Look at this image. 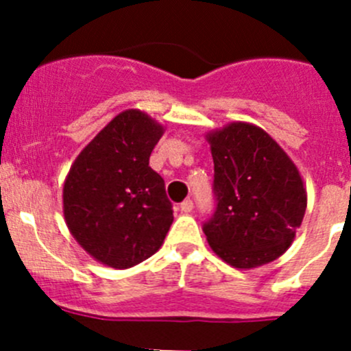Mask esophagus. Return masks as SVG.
Masks as SVG:
<instances>
[{
	"instance_id": "34e87169",
	"label": "esophagus",
	"mask_w": 351,
	"mask_h": 351,
	"mask_svg": "<svg viewBox=\"0 0 351 351\" xmlns=\"http://www.w3.org/2000/svg\"><path fill=\"white\" fill-rule=\"evenodd\" d=\"M180 210L183 212V214H190V212L193 210V202L192 200H185L180 204Z\"/></svg>"
}]
</instances>
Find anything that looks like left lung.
Segmentation results:
<instances>
[{"label": "left lung", "mask_w": 351, "mask_h": 351, "mask_svg": "<svg viewBox=\"0 0 351 351\" xmlns=\"http://www.w3.org/2000/svg\"><path fill=\"white\" fill-rule=\"evenodd\" d=\"M214 159L217 208L204 226L212 251L231 267L251 270L277 260L295 239L307 192L295 162L250 122L205 134Z\"/></svg>", "instance_id": "8db88e82"}]
</instances>
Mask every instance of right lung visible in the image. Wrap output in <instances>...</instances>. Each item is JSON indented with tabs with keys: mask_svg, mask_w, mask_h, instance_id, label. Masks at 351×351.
Listing matches in <instances>:
<instances>
[{
	"mask_svg": "<svg viewBox=\"0 0 351 351\" xmlns=\"http://www.w3.org/2000/svg\"><path fill=\"white\" fill-rule=\"evenodd\" d=\"M165 127L137 108L120 112L84 146L62 189L73 238L117 270L143 263L161 247L173 222L165 180L149 156Z\"/></svg>",
	"mask_w": 351,
	"mask_h": 351,
	"instance_id": "obj_1",
	"label": "right lung"
}]
</instances>
